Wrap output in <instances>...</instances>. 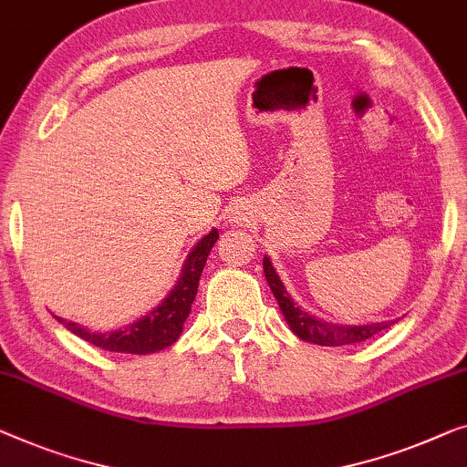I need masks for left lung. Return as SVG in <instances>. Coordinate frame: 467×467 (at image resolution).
Returning <instances> with one entry per match:
<instances>
[{"instance_id":"left-lung-1","label":"left lung","mask_w":467,"mask_h":467,"mask_svg":"<svg viewBox=\"0 0 467 467\" xmlns=\"http://www.w3.org/2000/svg\"><path fill=\"white\" fill-rule=\"evenodd\" d=\"M263 272H265V278L269 288L278 301L280 312L284 320L290 327V330L299 337V339L307 343H316V346H349V343H360L368 337L381 333L383 328H388L389 324L394 322H375V324H364V327H341V324H330L324 320H317L316 316L303 312V309L296 306V303L290 299V295L284 288L280 275L275 274V269L269 261V256L263 259Z\"/></svg>"}]
</instances>
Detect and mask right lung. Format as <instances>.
Masks as SVG:
<instances>
[{
	"label": "right lung",
	"mask_w": 467,
	"mask_h": 467,
	"mask_svg": "<svg viewBox=\"0 0 467 467\" xmlns=\"http://www.w3.org/2000/svg\"><path fill=\"white\" fill-rule=\"evenodd\" d=\"M219 240V232L213 229L211 234L204 235L198 244L192 248L187 254L185 265L181 269L179 282L168 293L164 301L158 307H153L150 314L139 317L132 324H126L124 328L111 330V333H97V330H88L82 324L67 322L57 316V320L69 328L73 335L84 339L92 346L107 351H118V354H153L168 346H172L183 333V324L192 312V303L198 293L200 275L204 272L206 259L211 254L214 242Z\"/></svg>",
	"instance_id": "obj_1"
}]
</instances>
